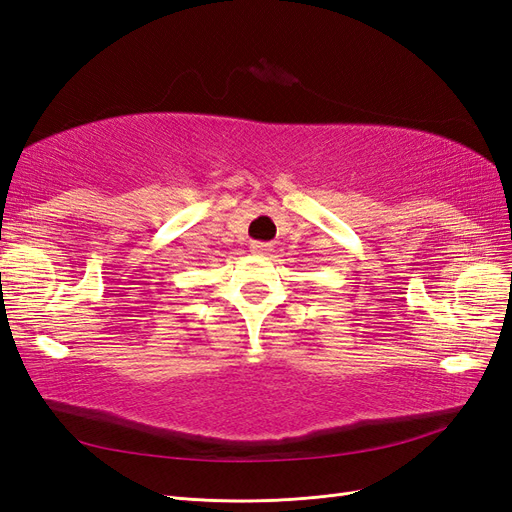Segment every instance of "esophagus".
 <instances>
[{"mask_svg":"<svg viewBox=\"0 0 512 512\" xmlns=\"http://www.w3.org/2000/svg\"><path fill=\"white\" fill-rule=\"evenodd\" d=\"M269 243H262V241H254L252 243V252L254 254H258V256H262V254H269Z\"/></svg>","mask_w":512,"mask_h":512,"instance_id":"esophagus-1","label":"esophagus"}]
</instances>
